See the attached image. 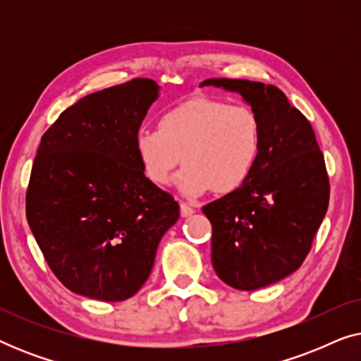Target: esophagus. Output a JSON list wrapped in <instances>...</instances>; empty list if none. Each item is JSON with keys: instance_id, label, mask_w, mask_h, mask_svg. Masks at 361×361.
<instances>
[{"instance_id": "obj_1", "label": "esophagus", "mask_w": 361, "mask_h": 361, "mask_svg": "<svg viewBox=\"0 0 361 361\" xmlns=\"http://www.w3.org/2000/svg\"><path fill=\"white\" fill-rule=\"evenodd\" d=\"M194 214H195L194 207H190L189 204H185V202H182V204H180V215L185 219V216H190Z\"/></svg>"}]
</instances>
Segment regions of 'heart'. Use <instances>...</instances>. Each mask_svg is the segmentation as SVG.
Instances as JSON below:
<instances>
[{"label":"heart","mask_w":361,"mask_h":361,"mask_svg":"<svg viewBox=\"0 0 361 361\" xmlns=\"http://www.w3.org/2000/svg\"><path fill=\"white\" fill-rule=\"evenodd\" d=\"M133 151L142 174L156 185H177L187 197L214 189L238 190L248 180L261 152V123L253 108L219 98L195 97L164 111L159 128L141 126Z\"/></svg>","instance_id":"obj_1"}]
</instances>
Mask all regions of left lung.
<instances>
[{"mask_svg":"<svg viewBox=\"0 0 361 361\" xmlns=\"http://www.w3.org/2000/svg\"><path fill=\"white\" fill-rule=\"evenodd\" d=\"M236 92L261 123V152L238 190L202 207L212 224V264L225 284L255 290L293 274L329 207V176L315 133L274 85L209 78Z\"/></svg>","mask_w":361,"mask_h":361,"instance_id":"obj_1","label":"left lung"}]
</instances>
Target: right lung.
<instances>
[{
  "mask_svg": "<svg viewBox=\"0 0 361 361\" xmlns=\"http://www.w3.org/2000/svg\"><path fill=\"white\" fill-rule=\"evenodd\" d=\"M159 97L151 78L83 97L44 133L26 194L29 228L72 293L118 302L149 278L174 197L142 174L133 137Z\"/></svg>",
  "mask_w": 361,
  "mask_h": 361,
  "instance_id": "obj_1",
  "label": "right lung"
}]
</instances>
